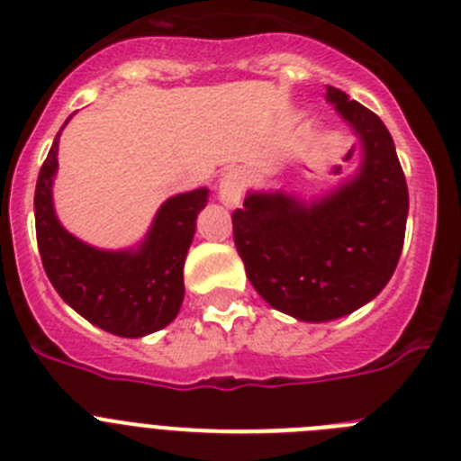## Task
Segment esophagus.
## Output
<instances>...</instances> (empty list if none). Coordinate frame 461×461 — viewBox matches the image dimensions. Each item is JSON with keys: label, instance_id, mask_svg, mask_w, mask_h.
Instances as JSON below:
<instances>
[{"label": "esophagus", "instance_id": "esophagus-1", "mask_svg": "<svg viewBox=\"0 0 461 461\" xmlns=\"http://www.w3.org/2000/svg\"><path fill=\"white\" fill-rule=\"evenodd\" d=\"M242 191H244L242 170H238V168L226 170V173L221 175V180H219V186H217L219 201H221L223 205H228V207L238 205Z\"/></svg>", "mask_w": 461, "mask_h": 461}]
</instances>
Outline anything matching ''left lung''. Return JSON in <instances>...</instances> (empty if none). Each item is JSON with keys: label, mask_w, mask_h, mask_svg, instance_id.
Instances as JSON below:
<instances>
[{"label": "left lung", "mask_w": 461, "mask_h": 461, "mask_svg": "<svg viewBox=\"0 0 461 461\" xmlns=\"http://www.w3.org/2000/svg\"><path fill=\"white\" fill-rule=\"evenodd\" d=\"M325 101L360 142L356 173L313 198L249 191L233 238L251 286L276 312L325 323L372 303L402 256L409 189L390 131L372 110L330 87Z\"/></svg>", "instance_id": "8db88e82"}]
</instances>
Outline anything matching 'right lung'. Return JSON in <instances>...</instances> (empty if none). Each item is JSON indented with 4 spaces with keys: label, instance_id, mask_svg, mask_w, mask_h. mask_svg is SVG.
Here are the masks:
<instances>
[{
    "label": "right lung",
    "instance_id": "right-lung-1",
    "mask_svg": "<svg viewBox=\"0 0 461 461\" xmlns=\"http://www.w3.org/2000/svg\"><path fill=\"white\" fill-rule=\"evenodd\" d=\"M62 129L41 166L34 194L36 240L48 279L64 303L96 328L129 339L152 335L180 313L186 251L210 189L170 195L136 247H92L68 233L55 214L52 185Z\"/></svg>",
    "mask_w": 461,
    "mask_h": 461
}]
</instances>
